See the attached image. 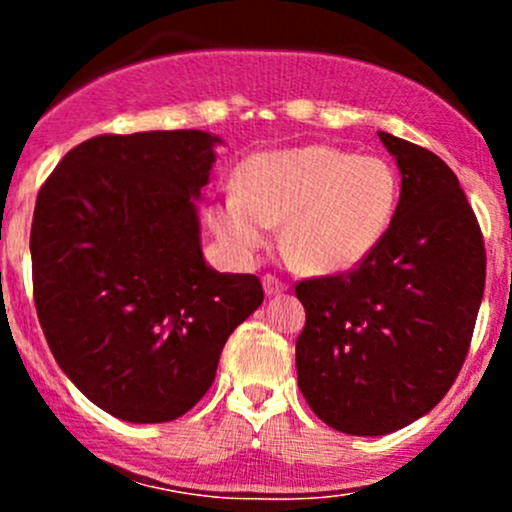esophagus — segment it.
<instances>
[{
    "instance_id": "34e87169",
    "label": "esophagus",
    "mask_w": 512,
    "mask_h": 512,
    "mask_svg": "<svg viewBox=\"0 0 512 512\" xmlns=\"http://www.w3.org/2000/svg\"><path fill=\"white\" fill-rule=\"evenodd\" d=\"M262 284H264V293H267V296H276V293L286 291V284H284V281H281L279 276H274V274H267V276H264Z\"/></svg>"
}]
</instances>
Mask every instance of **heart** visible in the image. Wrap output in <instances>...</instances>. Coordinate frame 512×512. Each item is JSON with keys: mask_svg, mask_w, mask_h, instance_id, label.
I'll return each mask as SVG.
<instances>
[{"mask_svg": "<svg viewBox=\"0 0 512 512\" xmlns=\"http://www.w3.org/2000/svg\"><path fill=\"white\" fill-rule=\"evenodd\" d=\"M238 195L211 211L219 240L240 260L264 248L281 223V245L310 274L349 272L383 243L395 219L399 180L378 156L332 146L264 151L236 175Z\"/></svg>", "mask_w": 512, "mask_h": 512, "instance_id": "b5f03b06", "label": "heart"}]
</instances>
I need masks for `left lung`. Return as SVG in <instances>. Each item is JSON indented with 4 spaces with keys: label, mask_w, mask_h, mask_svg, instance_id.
Instances as JSON below:
<instances>
[{
    "label": "left lung",
    "mask_w": 512,
    "mask_h": 512,
    "mask_svg": "<svg viewBox=\"0 0 512 512\" xmlns=\"http://www.w3.org/2000/svg\"><path fill=\"white\" fill-rule=\"evenodd\" d=\"M402 173L383 243L346 274L296 286L298 387L334 431L385 436L428 414L460 373L486 250L460 180L433 151L378 132Z\"/></svg>",
    "instance_id": "8db88e82"
}]
</instances>
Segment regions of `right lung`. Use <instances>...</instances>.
I'll return each instance as SVG.
<instances>
[{"label": "right lung", "instance_id": "obj_1", "mask_svg": "<svg viewBox=\"0 0 512 512\" xmlns=\"http://www.w3.org/2000/svg\"><path fill=\"white\" fill-rule=\"evenodd\" d=\"M219 137L101 134L40 187L33 298L67 378L115 419L163 424L216 378L223 344L264 301L255 274L204 262L197 199Z\"/></svg>", "mask_w": 512, "mask_h": 512}]
</instances>
